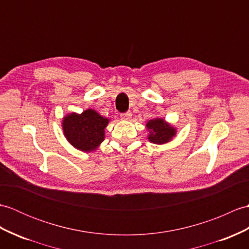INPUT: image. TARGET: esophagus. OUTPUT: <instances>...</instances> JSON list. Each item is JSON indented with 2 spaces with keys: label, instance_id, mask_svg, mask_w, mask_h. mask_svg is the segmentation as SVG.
Returning <instances> with one entry per match:
<instances>
[{
  "label": "esophagus",
  "instance_id": "obj_1",
  "mask_svg": "<svg viewBox=\"0 0 249 249\" xmlns=\"http://www.w3.org/2000/svg\"><path fill=\"white\" fill-rule=\"evenodd\" d=\"M131 115H132L131 112L128 111V112H125V113L121 114V118L124 119V120H129V119H131Z\"/></svg>",
  "mask_w": 249,
  "mask_h": 249
}]
</instances>
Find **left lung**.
Segmentation results:
<instances>
[{
	"instance_id": "1",
	"label": "left lung",
	"mask_w": 249,
	"mask_h": 249,
	"mask_svg": "<svg viewBox=\"0 0 249 249\" xmlns=\"http://www.w3.org/2000/svg\"><path fill=\"white\" fill-rule=\"evenodd\" d=\"M146 128L149 132L147 136L148 141L154 144H164L170 142L177 134L176 127L161 118L149 120L146 123Z\"/></svg>"
}]
</instances>
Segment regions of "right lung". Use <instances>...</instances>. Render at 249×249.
<instances>
[{
    "mask_svg": "<svg viewBox=\"0 0 249 249\" xmlns=\"http://www.w3.org/2000/svg\"><path fill=\"white\" fill-rule=\"evenodd\" d=\"M109 119L93 109L82 113L71 112L62 119V130L68 142L82 152H92L105 140V128Z\"/></svg>",
    "mask_w": 249,
    "mask_h": 249,
    "instance_id": "right-lung-1",
    "label": "right lung"
}]
</instances>
